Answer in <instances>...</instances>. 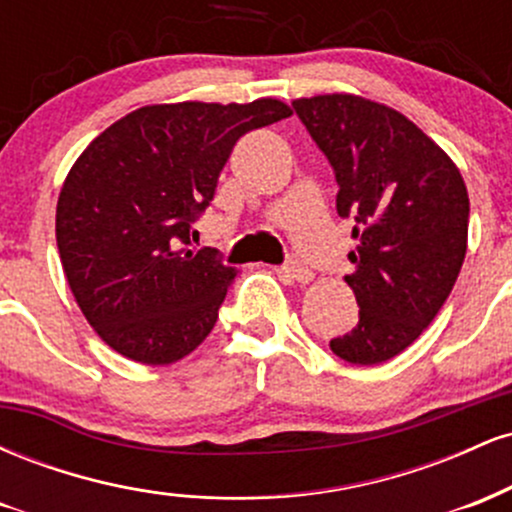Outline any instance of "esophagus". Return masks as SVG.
<instances>
[{
	"mask_svg": "<svg viewBox=\"0 0 512 512\" xmlns=\"http://www.w3.org/2000/svg\"><path fill=\"white\" fill-rule=\"evenodd\" d=\"M279 274H284L289 281H298V284H308L313 281V272L308 267H303L301 262H289L279 269Z\"/></svg>",
	"mask_w": 512,
	"mask_h": 512,
	"instance_id": "1",
	"label": "esophagus"
}]
</instances>
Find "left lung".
I'll list each match as a JSON object with an SVG mask.
<instances>
[{"mask_svg":"<svg viewBox=\"0 0 512 512\" xmlns=\"http://www.w3.org/2000/svg\"><path fill=\"white\" fill-rule=\"evenodd\" d=\"M293 110L330 158L337 214L358 240L344 281L358 325L332 339L356 366L402 354L443 308L467 255L469 195L460 168L390 105L354 93L296 98Z\"/></svg>","mask_w":512,"mask_h":512,"instance_id":"8db88e82","label":"left lung"}]
</instances>
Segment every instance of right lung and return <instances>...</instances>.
Returning <instances> with one entry per match:
<instances>
[{"label":"right lung","instance_id":"obj_1","mask_svg":"<svg viewBox=\"0 0 512 512\" xmlns=\"http://www.w3.org/2000/svg\"><path fill=\"white\" fill-rule=\"evenodd\" d=\"M291 115L279 98L158 103L81 151L57 199V248L76 303L110 349L168 366L214 330L238 269L192 250V221L245 132Z\"/></svg>","mask_w":512,"mask_h":512}]
</instances>
